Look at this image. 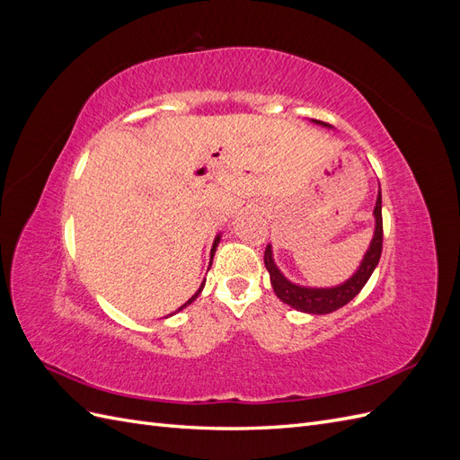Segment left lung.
I'll return each instance as SVG.
<instances>
[{
	"label": "left lung",
	"instance_id": "obj_1",
	"mask_svg": "<svg viewBox=\"0 0 460 460\" xmlns=\"http://www.w3.org/2000/svg\"><path fill=\"white\" fill-rule=\"evenodd\" d=\"M318 124H324L323 120H316ZM374 218H376V230H374V238L370 242L368 252L360 262L358 270L349 278V280L336 286V288H305L291 284L288 278L278 270L272 259V247L267 245L264 249V267H267L270 274V284L274 294L280 297L289 307H294L301 313H309V314H328L332 311H338L343 305L349 303L353 297L358 296V291L365 288L368 282V278L372 276L376 264L380 261L382 255V242H384V225H382V191L378 193V199H376L374 207Z\"/></svg>",
	"mask_w": 460,
	"mask_h": 460
}]
</instances>
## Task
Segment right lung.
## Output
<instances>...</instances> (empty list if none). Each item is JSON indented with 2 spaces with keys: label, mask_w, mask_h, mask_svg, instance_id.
I'll return each instance as SVG.
<instances>
[{
  "label": "right lung",
  "mask_w": 460,
  "mask_h": 460,
  "mask_svg": "<svg viewBox=\"0 0 460 460\" xmlns=\"http://www.w3.org/2000/svg\"><path fill=\"white\" fill-rule=\"evenodd\" d=\"M217 245H218V238H217V240H215V243H213V249H211V257H213V255H215V249H217ZM211 262H213V261H211ZM201 289H203V284H201V288H199V289H198V291H196V296H193V297H191V299H190V301H188V303H184V305H182V307H180V309H178V311H182V309H184V307H188V305H190V303H191V301H193V299H196V297H198V296H199V294H201Z\"/></svg>",
  "instance_id": "obj_1"
}]
</instances>
